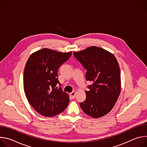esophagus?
<instances>
[{"mask_svg": "<svg viewBox=\"0 0 147 147\" xmlns=\"http://www.w3.org/2000/svg\"><path fill=\"white\" fill-rule=\"evenodd\" d=\"M76 92L75 91H73L72 92L70 93V96H71L73 99H74V98H75V97H76Z\"/></svg>", "mask_w": 147, "mask_h": 147, "instance_id": "1", "label": "esophagus"}]
</instances>
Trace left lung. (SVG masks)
Here are the masks:
<instances>
[{"mask_svg": "<svg viewBox=\"0 0 147 147\" xmlns=\"http://www.w3.org/2000/svg\"><path fill=\"white\" fill-rule=\"evenodd\" d=\"M87 70V81L93 82L86 91V99L80 103L82 110L94 118L102 117L113 108L120 94V71L115 56L97 47L73 53Z\"/></svg>", "mask_w": 147, "mask_h": 147, "instance_id": "1", "label": "left lung"}]
</instances>
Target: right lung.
Wrapping results in <instances>:
<instances>
[{"label": "right lung", "instance_id": "obj_1", "mask_svg": "<svg viewBox=\"0 0 147 147\" xmlns=\"http://www.w3.org/2000/svg\"><path fill=\"white\" fill-rule=\"evenodd\" d=\"M71 53L44 48L31 54L26 63L23 76L25 94L31 105L41 115L55 116L68 105V94L56 86H60L58 69Z\"/></svg>", "mask_w": 147, "mask_h": 147}]
</instances>
